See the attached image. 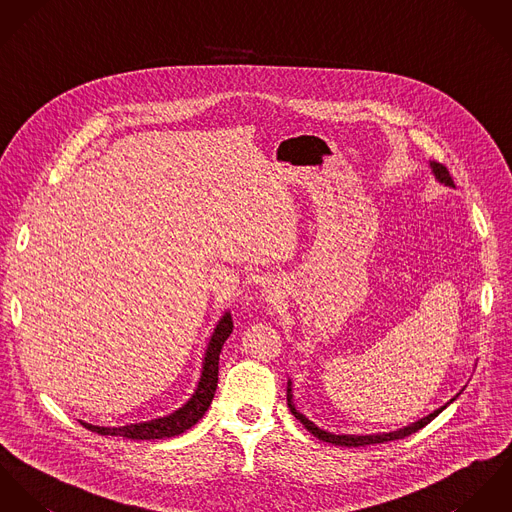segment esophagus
Here are the masks:
<instances>
[{
	"mask_svg": "<svg viewBox=\"0 0 512 512\" xmlns=\"http://www.w3.org/2000/svg\"><path fill=\"white\" fill-rule=\"evenodd\" d=\"M275 296H279V292H277V290H269V298H271V300H273V298H275Z\"/></svg>",
	"mask_w": 512,
	"mask_h": 512,
	"instance_id": "esophagus-1",
	"label": "esophagus"
}]
</instances>
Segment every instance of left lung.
Here are the masks:
<instances>
[{
    "label": "left lung",
    "mask_w": 512,
    "mask_h": 512,
    "mask_svg": "<svg viewBox=\"0 0 512 512\" xmlns=\"http://www.w3.org/2000/svg\"><path fill=\"white\" fill-rule=\"evenodd\" d=\"M432 171L436 174V178L440 180V182H444V184H448V186H454V178H452V174L450 171L442 165V163H438V161H432ZM292 395H290V385H288V408H290V412L304 424V428L310 432V434H314L318 440H322V442H328V444H336V446H345V448H365V446H371V444H387V442H393V440H402V438H406V436H410V434H414V432H418L420 428H424L426 424H430L446 406H442L440 410H436V412H432L430 416H426V418H422V420H418L416 424H412V426H406V428H402V430H397V432H389V434H373V436H338V434H330V432H324V430H320L316 424H312L304 414H300L294 406H292ZM455 400V398H452Z\"/></svg>",
    "instance_id": "8db88e82"
}]
</instances>
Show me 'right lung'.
I'll use <instances>...</instances> for the list:
<instances>
[{
  "label": "right lung",
  "mask_w": 512,
  "mask_h": 512,
  "mask_svg": "<svg viewBox=\"0 0 512 512\" xmlns=\"http://www.w3.org/2000/svg\"><path fill=\"white\" fill-rule=\"evenodd\" d=\"M233 330V322L231 316L226 314L212 340L208 345L206 357H204V369H202V377L198 383L196 393L192 398L176 412H172L171 416L165 418H157L151 422H141V424H129V426H119V428H104V426H92L86 422H80L84 428L102 434V436H123L129 440H163V438H172L178 436L182 432H186L188 428H192L208 410L214 393L218 389V363H220V353L222 347L229 338Z\"/></svg>",
  "instance_id": "right-lung-1"
}]
</instances>
